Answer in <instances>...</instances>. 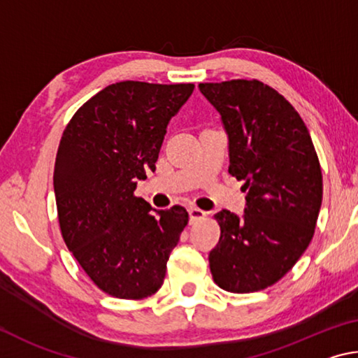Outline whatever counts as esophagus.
Listing matches in <instances>:
<instances>
[{"mask_svg": "<svg viewBox=\"0 0 358 358\" xmlns=\"http://www.w3.org/2000/svg\"><path fill=\"white\" fill-rule=\"evenodd\" d=\"M189 220H191V222H194V221H201V220H203L205 216H207V213H205L203 210H201V208H196V207H189Z\"/></svg>", "mask_w": 358, "mask_h": 358, "instance_id": "esophagus-1", "label": "esophagus"}]
</instances>
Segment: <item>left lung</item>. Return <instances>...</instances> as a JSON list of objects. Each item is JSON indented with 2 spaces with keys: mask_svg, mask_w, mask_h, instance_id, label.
Here are the masks:
<instances>
[{
  "mask_svg": "<svg viewBox=\"0 0 358 358\" xmlns=\"http://www.w3.org/2000/svg\"><path fill=\"white\" fill-rule=\"evenodd\" d=\"M229 137V173L243 180V216L215 215L221 237L210 270L221 289L273 286L306 251L322 203V172L306 124L290 102L259 80L199 83Z\"/></svg>",
  "mask_w": 358,
  "mask_h": 358,
  "instance_id": "8db88e82",
  "label": "left lung"
}]
</instances>
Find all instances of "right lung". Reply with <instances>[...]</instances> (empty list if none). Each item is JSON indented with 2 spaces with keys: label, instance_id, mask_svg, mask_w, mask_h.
Wrapping results in <instances>:
<instances>
[{
  "label": "right lung",
  "instance_id": "obj_1",
  "mask_svg": "<svg viewBox=\"0 0 358 358\" xmlns=\"http://www.w3.org/2000/svg\"><path fill=\"white\" fill-rule=\"evenodd\" d=\"M192 83H112L74 113L59 142L53 187L68 250L102 292L141 300L164 282L187 211L155 210L136 197L156 169L169 121Z\"/></svg>",
  "mask_w": 358,
  "mask_h": 358
}]
</instances>
